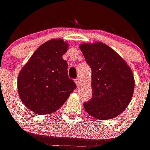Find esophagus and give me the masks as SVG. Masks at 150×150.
Wrapping results in <instances>:
<instances>
[{"label":"esophagus","instance_id":"esophagus-1","mask_svg":"<svg viewBox=\"0 0 150 150\" xmlns=\"http://www.w3.org/2000/svg\"><path fill=\"white\" fill-rule=\"evenodd\" d=\"M75 82L77 86H79V84H80V79H79V78H78V79H75Z\"/></svg>","mask_w":150,"mask_h":150}]
</instances>
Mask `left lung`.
I'll return each instance as SVG.
<instances>
[{
	"mask_svg": "<svg viewBox=\"0 0 150 150\" xmlns=\"http://www.w3.org/2000/svg\"><path fill=\"white\" fill-rule=\"evenodd\" d=\"M80 47L92 69L93 97L84 103V109L97 119L117 116L126 110L132 98L134 78L131 69L103 43H86Z\"/></svg>",
	"mask_w": 150,
	"mask_h": 150,
	"instance_id": "1",
	"label": "left lung"
}]
</instances>
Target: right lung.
Segmentation results:
<instances>
[{"mask_svg": "<svg viewBox=\"0 0 150 150\" xmlns=\"http://www.w3.org/2000/svg\"><path fill=\"white\" fill-rule=\"evenodd\" d=\"M68 44L53 39L34 52L18 75V90L23 103L38 114H51L68 99L76 85L68 75V64L63 55Z\"/></svg>", "mask_w": 150, "mask_h": 150, "instance_id": "obj_1", "label": "right lung"}]
</instances>
